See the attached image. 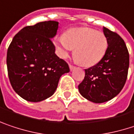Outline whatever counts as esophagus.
<instances>
[{"label":"esophagus","mask_w":134,"mask_h":134,"mask_svg":"<svg viewBox=\"0 0 134 134\" xmlns=\"http://www.w3.org/2000/svg\"><path fill=\"white\" fill-rule=\"evenodd\" d=\"M69 67H70V70H73L75 68L74 66H73V65H71V64H70V65H69Z\"/></svg>","instance_id":"34e87169"}]
</instances>
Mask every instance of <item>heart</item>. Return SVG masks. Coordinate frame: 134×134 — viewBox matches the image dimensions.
Segmentation results:
<instances>
[{"label": "heart", "mask_w": 134, "mask_h": 134, "mask_svg": "<svg viewBox=\"0 0 134 134\" xmlns=\"http://www.w3.org/2000/svg\"><path fill=\"white\" fill-rule=\"evenodd\" d=\"M55 46L60 57H67L74 50V57L83 67L96 65L104 57L108 47L106 35L88 27H75L66 31L64 37H57Z\"/></svg>", "instance_id": "b5f03b06"}]
</instances>
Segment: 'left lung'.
I'll return each mask as SVG.
<instances>
[{
    "label": "left lung",
    "instance_id": "8db88e82",
    "mask_svg": "<svg viewBox=\"0 0 134 134\" xmlns=\"http://www.w3.org/2000/svg\"><path fill=\"white\" fill-rule=\"evenodd\" d=\"M108 47L103 59L85 69V77L78 86L80 93L96 103L108 101L121 91L127 78L129 53L124 41L115 32L103 27Z\"/></svg>",
    "mask_w": 134,
    "mask_h": 134
}]
</instances>
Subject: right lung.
Wrapping results in <instances>:
<instances>
[{
	"mask_svg": "<svg viewBox=\"0 0 134 134\" xmlns=\"http://www.w3.org/2000/svg\"><path fill=\"white\" fill-rule=\"evenodd\" d=\"M58 24L49 20L27 26L14 37L7 49L10 84L27 101L40 102L51 97L60 77L70 71L67 62L55 54L51 41Z\"/></svg>",
	"mask_w": 134,
	"mask_h": 134,
	"instance_id": "add662e5",
	"label": "right lung"
}]
</instances>
